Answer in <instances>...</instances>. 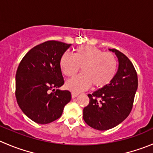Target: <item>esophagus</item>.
Wrapping results in <instances>:
<instances>
[{"instance_id": "1", "label": "esophagus", "mask_w": 153, "mask_h": 153, "mask_svg": "<svg viewBox=\"0 0 153 153\" xmlns=\"http://www.w3.org/2000/svg\"><path fill=\"white\" fill-rule=\"evenodd\" d=\"M78 96V93H75V92H72V99H74V98H75L76 96Z\"/></svg>"}]
</instances>
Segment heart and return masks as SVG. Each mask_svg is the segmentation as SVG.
Masks as SVG:
<instances>
[{
  "label": "heart",
  "instance_id": "obj_1",
  "mask_svg": "<svg viewBox=\"0 0 153 153\" xmlns=\"http://www.w3.org/2000/svg\"><path fill=\"white\" fill-rule=\"evenodd\" d=\"M80 66L82 72L66 82V87L72 91L87 90L92 84L96 88L108 85L116 75L117 60L112 53L93 45L79 46L74 54L66 51L60 57V67L66 76H75Z\"/></svg>",
  "mask_w": 153,
  "mask_h": 153
}]
</instances>
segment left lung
<instances>
[{
    "mask_svg": "<svg viewBox=\"0 0 153 153\" xmlns=\"http://www.w3.org/2000/svg\"><path fill=\"white\" fill-rule=\"evenodd\" d=\"M115 53L119 66L108 85L88 94L90 102L83 110L86 123L95 129L105 131L117 126L129 115L137 89V75L131 60L118 50Z\"/></svg>",
    "mask_w": 153,
    "mask_h": 153,
    "instance_id": "1",
    "label": "left lung"
}]
</instances>
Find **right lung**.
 Returning <instances> with one entry per match:
<instances>
[{
    "label": "right lung",
    "mask_w": 153,
    "mask_h": 153,
    "mask_svg": "<svg viewBox=\"0 0 153 153\" xmlns=\"http://www.w3.org/2000/svg\"><path fill=\"white\" fill-rule=\"evenodd\" d=\"M70 46L59 41H47L30 50L19 63L16 100L24 114L36 123H50L60 118L70 102L69 90H55L64 84L60 59Z\"/></svg>",
    "instance_id": "1"
}]
</instances>
